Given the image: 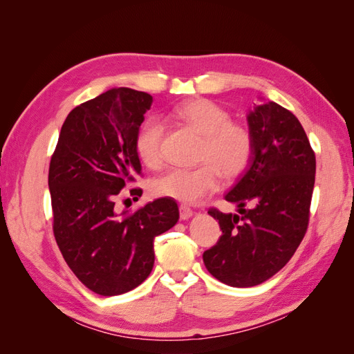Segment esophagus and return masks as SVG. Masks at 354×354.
I'll return each mask as SVG.
<instances>
[{"label": "esophagus", "instance_id": "obj_1", "mask_svg": "<svg viewBox=\"0 0 354 354\" xmlns=\"http://www.w3.org/2000/svg\"><path fill=\"white\" fill-rule=\"evenodd\" d=\"M179 216H180V220H188V218H192V216H193V211L189 209L188 206L180 205L179 206Z\"/></svg>", "mask_w": 354, "mask_h": 354}]
</instances>
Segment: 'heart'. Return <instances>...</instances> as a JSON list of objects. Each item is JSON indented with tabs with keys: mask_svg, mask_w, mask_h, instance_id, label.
<instances>
[{
	"mask_svg": "<svg viewBox=\"0 0 354 354\" xmlns=\"http://www.w3.org/2000/svg\"><path fill=\"white\" fill-rule=\"evenodd\" d=\"M171 115L203 136L198 148V161L203 165L194 169H170L153 180L152 189L160 197L196 205L218 189L221 175L233 179L248 167L254 143L247 127L233 122L230 113L211 100H187ZM162 131L165 129L157 118H148L136 134V152L151 169L160 167L162 162Z\"/></svg>",
	"mask_w": 354,
	"mask_h": 354,
	"instance_id": "obj_1",
	"label": "heart"
}]
</instances>
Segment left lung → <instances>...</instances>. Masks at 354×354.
Masks as SVG:
<instances>
[{
	"label": "left lung",
	"mask_w": 354,
	"mask_h": 354,
	"mask_svg": "<svg viewBox=\"0 0 354 354\" xmlns=\"http://www.w3.org/2000/svg\"><path fill=\"white\" fill-rule=\"evenodd\" d=\"M247 121L252 156L225 194L239 214L207 211L223 234L203 252L209 274L232 287L261 284L287 265L306 233L315 180V153L292 112L268 102L250 111Z\"/></svg>",
	"instance_id": "8db88e82"
}]
</instances>
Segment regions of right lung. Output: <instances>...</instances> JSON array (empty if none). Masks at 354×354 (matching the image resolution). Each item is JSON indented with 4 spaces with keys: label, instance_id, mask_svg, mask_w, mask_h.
I'll use <instances>...</instances> for the list:
<instances>
[{
    "label": "right lung",
    "instance_id": "right-lung-1",
    "mask_svg": "<svg viewBox=\"0 0 354 354\" xmlns=\"http://www.w3.org/2000/svg\"><path fill=\"white\" fill-rule=\"evenodd\" d=\"M151 104L149 94L131 88L88 100L66 118L50 158L53 234L80 283L102 296L142 284L156 260L153 239L179 220L176 202L167 197L133 214L115 206L125 184L142 174L134 140Z\"/></svg>",
    "mask_w": 354,
    "mask_h": 354
}]
</instances>
